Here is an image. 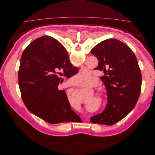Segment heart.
Listing matches in <instances>:
<instances>
[{"mask_svg":"<svg viewBox=\"0 0 155 155\" xmlns=\"http://www.w3.org/2000/svg\"><path fill=\"white\" fill-rule=\"evenodd\" d=\"M74 79L76 83L79 85H89L93 80L94 76L88 70H83L74 77ZM97 85L98 82L96 81L94 87H96ZM97 94L100 98H104L106 95V92L105 90H101L98 92Z\"/></svg>","mask_w":155,"mask_h":155,"instance_id":"1","label":"heart"}]
</instances>
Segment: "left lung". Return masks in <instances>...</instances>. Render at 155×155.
<instances>
[{
    "instance_id": "obj_1",
    "label": "left lung",
    "mask_w": 155,
    "mask_h": 155,
    "mask_svg": "<svg viewBox=\"0 0 155 155\" xmlns=\"http://www.w3.org/2000/svg\"><path fill=\"white\" fill-rule=\"evenodd\" d=\"M91 52L99 61L96 69L104 73L100 79L107 96L105 109L93 116L91 122L112 125L125 118L137 104L141 91V72L132 50L119 40L103 41Z\"/></svg>"
}]
</instances>
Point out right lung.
Masks as SVG:
<instances>
[{"instance_id":"obj_1","label":"right lung","mask_w":155,"mask_h":155,"mask_svg":"<svg viewBox=\"0 0 155 155\" xmlns=\"http://www.w3.org/2000/svg\"><path fill=\"white\" fill-rule=\"evenodd\" d=\"M66 49L50 36L37 38L23 51L18 73L22 101L31 113L55 124L76 121L64 91L59 90L61 76L76 74Z\"/></svg>"}]
</instances>
